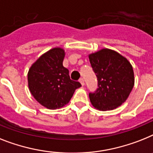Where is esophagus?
Segmentation results:
<instances>
[{
	"label": "esophagus",
	"instance_id": "1",
	"mask_svg": "<svg viewBox=\"0 0 153 153\" xmlns=\"http://www.w3.org/2000/svg\"><path fill=\"white\" fill-rule=\"evenodd\" d=\"M79 83L81 84L82 86H84V79H83V78H80V79H79Z\"/></svg>",
	"mask_w": 153,
	"mask_h": 153
}]
</instances>
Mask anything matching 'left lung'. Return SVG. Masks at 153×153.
Here are the masks:
<instances>
[{"mask_svg":"<svg viewBox=\"0 0 153 153\" xmlns=\"http://www.w3.org/2000/svg\"><path fill=\"white\" fill-rule=\"evenodd\" d=\"M98 79L97 90L89 93L93 106L99 110H113L123 104L134 84L132 65L117 51L103 48L89 55Z\"/></svg>","mask_w":153,"mask_h":153,"instance_id":"1","label":"left lung"}]
</instances>
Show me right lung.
Returning a JSON list of instances; mask_svg holds the SVG:
<instances>
[{
  "mask_svg": "<svg viewBox=\"0 0 153 153\" xmlns=\"http://www.w3.org/2000/svg\"><path fill=\"white\" fill-rule=\"evenodd\" d=\"M65 51L55 48L36 60L28 72L30 93L40 105L56 109L68 104L79 82L70 79L69 70L62 65Z\"/></svg>",
  "mask_w": 153,
  "mask_h": 153,
  "instance_id": "right-lung-1",
  "label": "right lung"
}]
</instances>
